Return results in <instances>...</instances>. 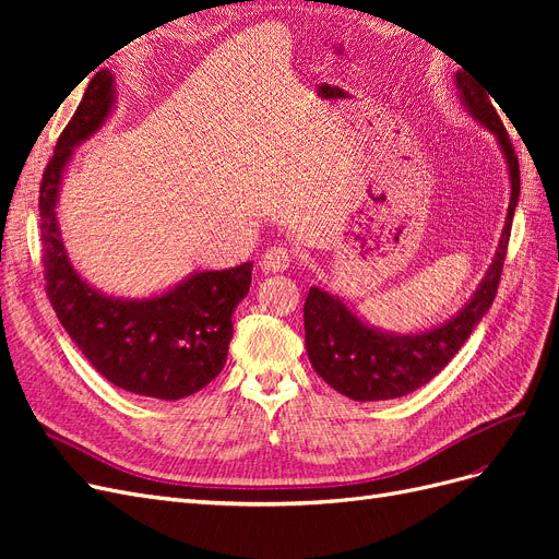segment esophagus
Returning a JSON list of instances; mask_svg holds the SVG:
<instances>
[{
    "instance_id": "34e87169",
    "label": "esophagus",
    "mask_w": 559,
    "mask_h": 559,
    "mask_svg": "<svg viewBox=\"0 0 559 559\" xmlns=\"http://www.w3.org/2000/svg\"><path fill=\"white\" fill-rule=\"evenodd\" d=\"M294 257H292V249L284 247V245H277V247H270L263 259H261V265L265 270H270V273H284V270H289Z\"/></svg>"
}]
</instances>
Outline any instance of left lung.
I'll use <instances>...</instances> for the list:
<instances>
[{
    "label": "left lung",
    "instance_id": "left-lung-1",
    "mask_svg": "<svg viewBox=\"0 0 559 559\" xmlns=\"http://www.w3.org/2000/svg\"><path fill=\"white\" fill-rule=\"evenodd\" d=\"M456 86H460L464 105L476 116V121L497 134L506 163H509L511 205L509 214H506L497 257L478 292L473 294L471 302L460 314L445 321L443 326L415 335H389L370 329L341 300L312 286L306 298V308H302L308 357L317 376L347 399L386 401L411 394L417 386L427 384L462 349L473 326L483 319L497 296L520 198V165L509 132H506L495 105L489 103V93L466 76V72H456Z\"/></svg>",
    "mask_w": 559,
    "mask_h": 559
}]
</instances>
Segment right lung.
Wrapping results in <instances>:
<instances>
[{"label": "right lung", "mask_w": 559, "mask_h": 559, "mask_svg": "<svg viewBox=\"0 0 559 559\" xmlns=\"http://www.w3.org/2000/svg\"><path fill=\"white\" fill-rule=\"evenodd\" d=\"M111 99L114 79L99 70L44 170L39 228L46 296L99 376L132 394L177 401L222 373L233 337L230 317L249 292L251 263L198 273L148 300L107 298L74 273L56 218L58 189L72 146L105 123Z\"/></svg>", "instance_id": "right-lung-1"}]
</instances>
